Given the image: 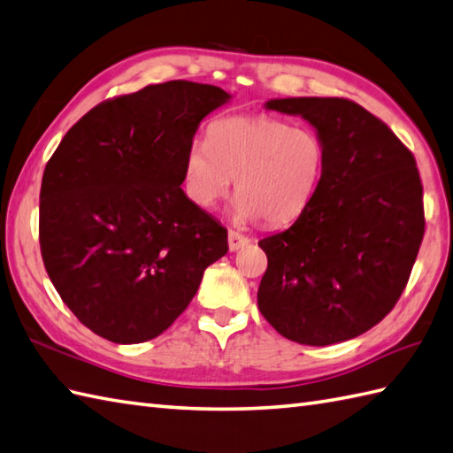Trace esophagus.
I'll return each mask as SVG.
<instances>
[{
  "label": "esophagus",
  "instance_id": "obj_1",
  "mask_svg": "<svg viewBox=\"0 0 453 453\" xmlns=\"http://www.w3.org/2000/svg\"><path fill=\"white\" fill-rule=\"evenodd\" d=\"M250 244V238L236 233V230H230L228 233V248L230 252H238V250H242L244 246Z\"/></svg>",
  "mask_w": 453,
  "mask_h": 453
}]
</instances>
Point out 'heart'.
<instances>
[{"mask_svg":"<svg viewBox=\"0 0 453 453\" xmlns=\"http://www.w3.org/2000/svg\"><path fill=\"white\" fill-rule=\"evenodd\" d=\"M326 145L310 127L271 116H230L189 145L184 188L201 209H215L236 180L234 215L287 225L304 213L321 184Z\"/></svg>","mask_w":453,"mask_h":453,"instance_id":"heart-1","label":"heart"}]
</instances>
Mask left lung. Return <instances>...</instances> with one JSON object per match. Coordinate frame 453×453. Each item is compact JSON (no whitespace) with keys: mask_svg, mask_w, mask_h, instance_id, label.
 Returning <instances> with one entry per match:
<instances>
[{"mask_svg":"<svg viewBox=\"0 0 453 453\" xmlns=\"http://www.w3.org/2000/svg\"><path fill=\"white\" fill-rule=\"evenodd\" d=\"M326 145L321 184L267 256L257 306L280 335L326 347L363 335L395 306L425 236L423 184L397 135L347 98H273Z\"/></svg>","mask_w":453,"mask_h":453,"instance_id":"1","label":"left lung"}]
</instances>
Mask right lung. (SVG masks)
<instances>
[{"instance_id": "obj_1", "label": "right lung", "mask_w": 453, "mask_h": 453, "mask_svg": "<svg viewBox=\"0 0 453 453\" xmlns=\"http://www.w3.org/2000/svg\"><path fill=\"white\" fill-rule=\"evenodd\" d=\"M230 95L168 81L110 98L69 129L40 188V252L77 319L112 343L155 339L228 252L226 228L184 189V160Z\"/></svg>"}]
</instances>
